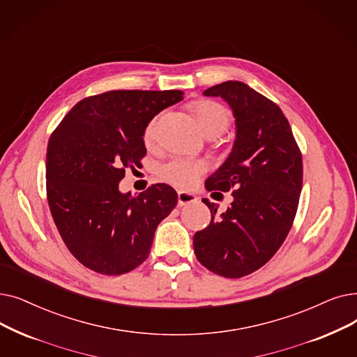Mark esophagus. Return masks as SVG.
I'll use <instances>...</instances> for the list:
<instances>
[{
  "label": "esophagus",
  "instance_id": "1",
  "mask_svg": "<svg viewBox=\"0 0 357 357\" xmlns=\"http://www.w3.org/2000/svg\"><path fill=\"white\" fill-rule=\"evenodd\" d=\"M198 198L191 194V192H187V191H179L178 192V204L179 206H188L191 203H195Z\"/></svg>",
  "mask_w": 357,
  "mask_h": 357
}]
</instances>
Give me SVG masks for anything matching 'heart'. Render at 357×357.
I'll return each mask as SVG.
<instances>
[{"instance_id":"heart-1","label":"heart","mask_w":357,"mask_h":357,"mask_svg":"<svg viewBox=\"0 0 357 357\" xmlns=\"http://www.w3.org/2000/svg\"><path fill=\"white\" fill-rule=\"evenodd\" d=\"M197 122L204 134L217 130L223 132L229 126V112L220 103L213 100H198L194 105ZM158 118L151 119L144 130V142L147 146L153 144L156 137ZM207 170V163L187 158H175L162 163L158 167V175L162 181L174 185L176 188H191L199 181L201 175Z\"/></svg>"}]
</instances>
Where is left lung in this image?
I'll return each mask as SVG.
<instances>
[{
	"label": "left lung",
	"mask_w": 357,
	"mask_h": 357,
	"mask_svg": "<svg viewBox=\"0 0 357 357\" xmlns=\"http://www.w3.org/2000/svg\"><path fill=\"white\" fill-rule=\"evenodd\" d=\"M203 95L222 98L236 126L229 156L206 188L235 191L220 214L204 201L211 222L194 235V252L210 271L239 278L264 266L284 242L302 191V154L280 107L248 84L230 80Z\"/></svg>",
	"instance_id": "1"
}]
</instances>
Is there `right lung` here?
Segmentation results:
<instances>
[{
	"label": "right lung",
	"instance_id": "add662e5",
	"mask_svg": "<svg viewBox=\"0 0 357 357\" xmlns=\"http://www.w3.org/2000/svg\"><path fill=\"white\" fill-rule=\"evenodd\" d=\"M181 90H112L77 103L46 150V192L61 238L93 271L118 275L146 261L158 225L178 203L154 183L140 195L119 191L126 169L146 154L144 130Z\"/></svg>",
	"mask_w": 357,
	"mask_h": 357
}]
</instances>
